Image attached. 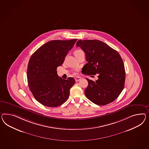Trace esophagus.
Segmentation results:
<instances>
[{
	"label": "esophagus",
	"mask_w": 149,
	"mask_h": 149,
	"mask_svg": "<svg viewBox=\"0 0 149 149\" xmlns=\"http://www.w3.org/2000/svg\"><path fill=\"white\" fill-rule=\"evenodd\" d=\"M80 80V77H75V80L76 82H78V81H79Z\"/></svg>",
	"instance_id": "esophagus-1"
}]
</instances>
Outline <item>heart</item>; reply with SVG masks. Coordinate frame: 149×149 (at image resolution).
Returning a JSON list of instances; mask_svg holds the SVG:
<instances>
[{
	"label": "heart",
	"mask_w": 149,
	"mask_h": 149,
	"mask_svg": "<svg viewBox=\"0 0 149 149\" xmlns=\"http://www.w3.org/2000/svg\"><path fill=\"white\" fill-rule=\"evenodd\" d=\"M82 52H84L82 50H75L74 52V55L76 56L77 55H79V54L82 53Z\"/></svg>",
	"instance_id": "obj_1"
}]
</instances>
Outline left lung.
Masks as SVG:
<instances>
[{
    "label": "left lung",
    "mask_w": 149,
    "mask_h": 149,
    "mask_svg": "<svg viewBox=\"0 0 149 149\" xmlns=\"http://www.w3.org/2000/svg\"><path fill=\"white\" fill-rule=\"evenodd\" d=\"M77 47L85 52L87 61L82 73L97 74L98 77L95 81L86 79L88 82L85 91L86 97L97 105H107L114 101L125 85V67L120 54L107 44L96 40H78Z\"/></svg>",
    "instance_id": "obj_1"
}]
</instances>
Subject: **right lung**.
Instances as JSON below:
<instances>
[{
    "instance_id": "right-lung-1",
    "label": "right lung",
    "mask_w": 149,
    "mask_h": 149,
    "mask_svg": "<svg viewBox=\"0 0 149 149\" xmlns=\"http://www.w3.org/2000/svg\"><path fill=\"white\" fill-rule=\"evenodd\" d=\"M77 40L49 41L38 49L30 57L27 69L29 87L34 97L42 105L58 107L68 99L70 89L75 81L73 77H68L67 80L59 77L56 69L63 64Z\"/></svg>"
}]
</instances>
